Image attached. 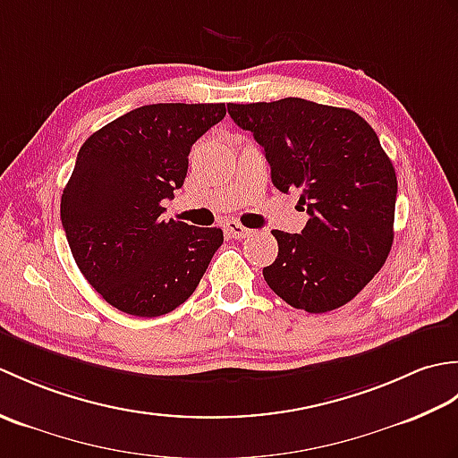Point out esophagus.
I'll return each mask as SVG.
<instances>
[{"instance_id":"obj_1","label":"esophagus","mask_w":458,"mask_h":458,"mask_svg":"<svg viewBox=\"0 0 458 458\" xmlns=\"http://www.w3.org/2000/svg\"><path fill=\"white\" fill-rule=\"evenodd\" d=\"M226 232H228L230 236H234V238H238V240H244V238H248L254 230L242 226V224L236 222V220H230V222L226 224Z\"/></svg>"}]
</instances>
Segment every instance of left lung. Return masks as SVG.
<instances>
[{"instance_id": "obj_1", "label": "left lung", "mask_w": 458, "mask_h": 458, "mask_svg": "<svg viewBox=\"0 0 458 458\" xmlns=\"http://www.w3.org/2000/svg\"><path fill=\"white\" fill-rule=\"evenodd\" d=\"M254 133L281 192L301 191V234L274 230L277 258L264 267L276 295L307 313L346 305L386 264L394 242L395 169L376 131L352 110L303 98L230 104Z\"/></svg>"}]
</instances>
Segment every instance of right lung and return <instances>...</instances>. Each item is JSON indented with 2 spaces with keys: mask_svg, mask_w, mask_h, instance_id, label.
<instances>
[{
  "mask_svg": "<svg viewBox=\"0 0 458 458\" xmlns=\"http://www.w3.org/2000/svg\"><path fill=\"white\" fill-rule=\"evenodd\" d=\"M224 115V104H149L82 143L63 191V228L86 281L122 313H171L222 246L220 228L163 220L161 202L182 187L192 143Z\"/></svg>",
  "mask_w": 458,
  "mask_h": 458,
  "instance_id": "right-lung-1",
  "label": "right lung"
}]
</instances>
